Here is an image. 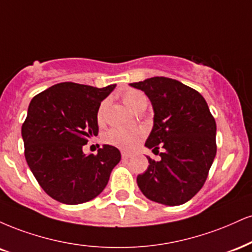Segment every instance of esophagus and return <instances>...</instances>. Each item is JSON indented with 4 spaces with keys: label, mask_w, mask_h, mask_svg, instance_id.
I'll return each instance as SVG.
<instances>
[{
    "label": "esophagus",
    "mask_w": 252,
    "mask_h": 252,
    "mask_svg": "<svg viewBox=\"0 0 252 252\" xmlns=\"http://www.w3.org/2000/svg\"><path fill=\"white\" fill-rule=\"evenodd\" d=\"M130 157H132V154L126 153V151H123V153H122V158L123 159H128V158H130Z\"/></svg>",
    "instance_id": "esophagus-1"
}]
</instances>
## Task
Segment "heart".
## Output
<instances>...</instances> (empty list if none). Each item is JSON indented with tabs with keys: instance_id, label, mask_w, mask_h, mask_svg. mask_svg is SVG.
<instances>
[{
	"instance_id": "1",
	"label": "heart",
	"mask_w": 252,
	"mask_h": 252,
	"mask_svg": "<svg viewBox=\"0 0 252 252\" xmlns=\"http://www.w3.org/2000/svg\"><path fill=\"white\" fill-rule=\"evenodd\" d=\"M123 102L128 108L131 109L132 111H136L139 107L147 104L148 99L147 96L143 93L138 92L135 89H129L123 93L122 95ZM108 101H103L98 108V113H97V120L98 122H102L104 118V113L107 110ZM145 131L142 128H135V129H123V128H116L110 130L108 135L105 136L108 143L115 145V147L121 148V149L131 150L138 145L142 138L144 137Z\"/></svg>"
}]
</instances>
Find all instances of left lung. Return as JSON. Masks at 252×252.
Listing matches in <instances>:
<instances>
[{
  "label": "left lung",
  "instance_id": "1",
  "mask_svg": "<svg viewBox=\"0 0 252 252\" xmlns=\"http://www.w3.org/2000/svg\"><path fill=\"white\" fill-rule=\"evenodd\" d=\"M142 90L154 109V126L145 147L159 153L147 156L149 166L137 186L150 201L181 205L201 190L216 156V122L198 92L168 77L130 83Z\"/></svg>",
  "mask_w": 252,
  "mask_h": 252
}]
</instances>
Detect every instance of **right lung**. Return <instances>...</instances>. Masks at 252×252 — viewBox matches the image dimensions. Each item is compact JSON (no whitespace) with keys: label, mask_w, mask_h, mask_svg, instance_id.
<instances>
[{"label":"right lung","mask_w":252,"mask_h":252,"mask_svg":"<svg viewBox=\"0 0 252 252\" xmlns=\"http://www.w3.org/2000/svg\"><path fill=\"white\" fill-rule=\"evenodd\" d=\"M116 84L96 88L63 82L30 102L22 126L24 156L42 189L64 204L92 201L108 184L121 153L104 144L97 155L82 150L98 134L97 113Z\"/></svg>","instance_id":"right-lung-1"}]
</instances>
